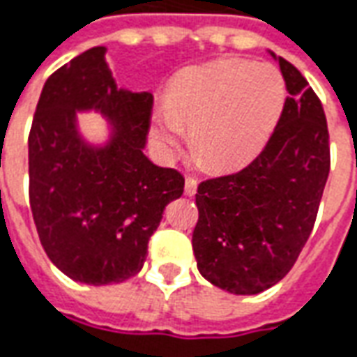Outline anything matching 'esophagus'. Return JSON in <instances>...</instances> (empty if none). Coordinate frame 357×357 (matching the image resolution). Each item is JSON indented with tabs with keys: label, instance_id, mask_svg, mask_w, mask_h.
I'll return each instance as SVG.
<instances>
[{
	"label": "esophagus",
	"instance_id": "34e87169",
	"mask_svg": "<svg viewBox=\"0 0 357 357\" xmlns=\"http://www.w3.org/2000/svg\"><path fill=\"white\" fill-rule=\"evenodd\" d=\"M196 190H198V183H196V178H192V176H186V178H184V194H186V196H194Z\"/></svg>",
	"mask_w": 357,
	"mask_h": 357
}]
</instances>
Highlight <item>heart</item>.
Returning <instances> with one entry per match:
<instances>
[{
	"label": "heart",
	"mask_w": 357,
	"mask_h": 357,
	"mask_svg": "<svg viewBox=\"0 0 357 357\" xmlns=\"http://www.w3.org/2000/svg\"><path fill=\"white\" fill-rule=\"evenodd\" d=\"M286 105V81L272 63L221 58L181 73L157 108L151 137L173 153L192 132V146L227 171L255 159L274 134Z\"/></svg>",
	"instance_id": "b5f03b06"
}]
</instances>
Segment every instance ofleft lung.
<instances>
[{
    "mask_svg": "<svg viewBox=\"0 0 357 357\" xmlns=\"http://www.w3.org/2000/svg\"><path fill=\"white\" fill-rule=\"evenodd\" d=\"M270 56L289 93L274 134L249 167L206 181L196 194V264L210 284L233 296L260 294L291 270L331 171L321 100L296 66Z\"/></svg>",
    "mask_w": 357,
    "mask_h": 357,
    "instance_id": "left-lung-1",
    "label": "left lung"
}]
</instances>
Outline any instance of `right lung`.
I'll list each match as a JSON object with an SVG mask.
<instances>
[{
	"mask_svg": "<svg viewBox=\"0 0 357 357\" xmlns=\"http://www.w3.org/2000/svg\"><path fill=\"white\" fill-rule=\"evenodd\" d=\"M107 48L95 46L44 83L29 136V198L52 264L66 276L108 286L136 276L183 174L144 153L151 120L149 91L118 87ZM79 112L107 120L105 142L80 132Z\"/></svg>",
	"mask_w": 357,
	"mask_h": 357,
	"instance_id": "obj_1",
	"label": "right lung"
}]
</instances>
